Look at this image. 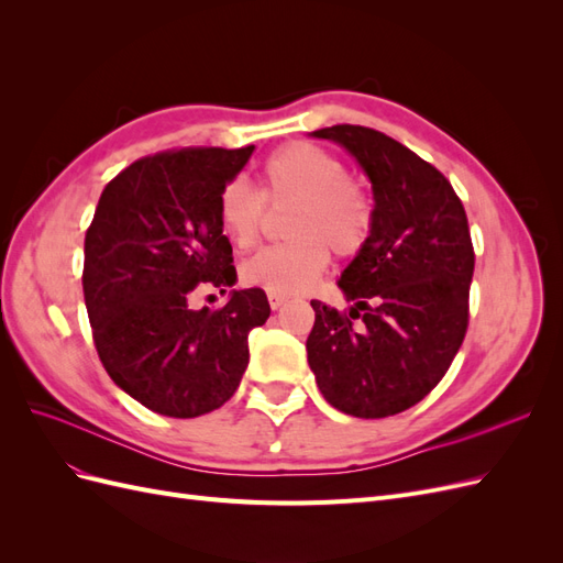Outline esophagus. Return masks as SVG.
Listing matches in <instances>:
<instances>
[{
  "mask_svg": "<svg viewBox=\"0 0 563 563\" xmlns=\"http://www.w3.org/2000/svg\"><path fill=\"white\" fill-rule=\"evenodd\" d=\"M267 300H269V308H272V310H279L282 305L286 302V298H284V296H277V294H267Z\"/></svg>",
  "mask_w": 563,
  "mask_h": 563,
  "instance_id": "esophagus-1",
  "label": "esophagus"
}]
</instances>
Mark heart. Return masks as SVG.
<instances>
[{
    "label": "heart",
    "mask_w": 563,
    "mask_h": 563,
    "mask_svg": "<svg viewBox=\"0 0 563 563\" xmlns=\"http://www.w3.org/2000/svg\"><path fill=\"white\" fill-rule=\"evenodd\" d=\"M272 209H291L284 232L291 242L255 253L242 279L267 294L294 296L310 288L329 265L354 261L376 225L373 197L350 178L347 166L312 143H286L263 164V190L230 178L218 195V223L230 242L249 251L258 244Z\"/></svg>",
    "instance_id": "obj_1"
}]
</instances>
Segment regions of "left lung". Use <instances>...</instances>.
I'll return each instance as SVG.
<instances>
[{"label":"left lung","mask_w":563,"mask_h":563,"mask_svg":"<svg viewBox=\"0 0 563 563\" xmlns=\"http://www.w3.org/2000/svg\"><path fill=\"white\" fill-rule=\"evenodd\" d=\"M373 187L376 225L338 286L350 312L312 300L308 362L323 399L354 418L416 406L446 376L470 321L474 249L463 201L444 174L389 135L338 124Z\"/></svg>","instance_id":"obj_1"}]
</instances>
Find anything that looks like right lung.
Masks as SVG:
<instances>
[{"label": "right lung", "instance_id": "add662e5", "mask_svg": "<svg viewBox=\"0 0 563 563\" xmlns=\"http://www.w3.org/2000/svg\"><path fill=\"white\" fill-rule=\"evenodd\" d=\"M253 145L180 147L117 174L84 240V302L100 362L117 387L168 418L223 406L249 366V331L263 327V288L232 291L220 310H190L197 288L236 282L218 223V195Z\"/></svg>", "mask_w": 563, "mask_h": 563}]
</instances>
